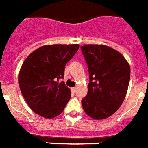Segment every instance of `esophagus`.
<instances>
[{
    "label": "esophagus",
    "mask_w": 148,
    "mask_h": 148,
    "mask_svg": "<svg viewBox=\"0 0 148 148\" xmlns=\"http://www.w3.org/2000/svg\"><path fill=\"white\" fill-rule=\"evenodd\" d=\"M76 90H77V88H71V91L73 93L76 92Z\"/></svg>",
    "instance_id": "34e87169"
}]
</instances>
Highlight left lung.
<instances>
[{
  "label": "left lung",
  "mask_w": 148,
  "mask_h": 148,
  "mask_svg": "<svg viewBox=\"0 0 148 148\" xmlns=\"http://www.w3.org/2000/svg\"><path fill=\"white\" fill-rule=\"evenodd\" d=\"M89 72L88 94L81 101L88 116L105 119L118 110L128 88L131 68L122 54L102 45L81 46Z\"/></svg>",
  "instance_id": "obj_1"
}]
</instances>
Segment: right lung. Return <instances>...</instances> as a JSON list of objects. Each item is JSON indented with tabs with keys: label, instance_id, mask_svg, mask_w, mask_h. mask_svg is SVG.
<instances>
[{
	"label": "right lung",
	"instance_id": "add662e5",
	"mask_svg": "<svg viewBox=\"0 0 148 148\" xmlns=\"http://www.w3.org/2000/svg\"><path fill=\"white\" fill-rule=\"evenodd\" d=\"M79 45H45L26 58L19 73V86L25 101L34 112L53 118L62 113L71 98L64 82L65 65Z\"/></svg>",
	"mask_w": 148,
	"mask_h": 148
}]
</instances>
